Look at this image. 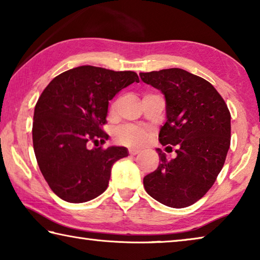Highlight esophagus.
I'll list each match as a JSON object with an SVG mask.
<instances>
[{
    "mask_svg": "<svg viewBox=\"0 0 260 260\" xmlns=\"http://www.w3.org/2000/svg\"><path fill=\"white\" fill-rule=\"evenodd\" d=\"M140 151H141V149H139V148H131L129 149L131 155H138Z\"/></svg>",
    "mask_w": 260,
    "mask_h": 260,
    "instance_id": "1",
    "label": "esophagus"
}]
</instances>
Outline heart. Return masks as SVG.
I'll return each mask as SVG.
<instances>
[{"label": "heart", "mask_w": 260, "mask_h": 260, "mask_svg": "<svg viewBox=\"0 0 260 260\" xmlns=\"http://www.w3.org/2000/svg\"><path fill=\"white\" fill-rule=\"evenodd\" d=\"M118 102L113 103L111 107V112H114L117 110ZM149 133L148 131L142 126L138 125H125L118 128L114 133V138L118 142L125 146H141L148 140Z\"/></svg>", "instance_id": "1"}]
</instances>
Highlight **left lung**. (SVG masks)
I'll return each instance as SVG.
<instances>
[{"instance_id": "left-lung-1", "label": "left lung", "mask_w": 260, "mask_h": 260, "mask_svg": "<svg viewBox=\"0 0 260 260\" xmlns=\"http://www.w3.org/2000/svg\"><path fill=\"white\" fill-rule=\"evenodd\" d=\"M140 77L165 95L167 120L158 138L162 146L177 147L174 159L157 149L160 162L144 177V189L166 206L187 208L209 191L225 164L231 112L209 81L182 69L142 72Z\"/></svg>"}]
</instances>
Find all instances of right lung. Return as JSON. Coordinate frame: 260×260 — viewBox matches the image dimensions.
I'll return each instance as SVG.
<instances>
[{
	"mask_svg": "<svg viewBox=\"0 0 260 260\" xmlns=\"http://www.w3.org/2000/svg\"><path fill=\"white\" fill-rule=\"evenodd\" d=\"M139 81L133 71L83 65L55 77L42 91L34 109L33 148L43 178L59 199L83 203L108 188L111 167L128 156L127 149L89 144L109 138L103 131L109 101Z\"/></svg>",
	"mask_w": 260,
	"mask_h": 260,
	"instance_id": "add662e5",
	"label": "right lung"
}]
</instances>
